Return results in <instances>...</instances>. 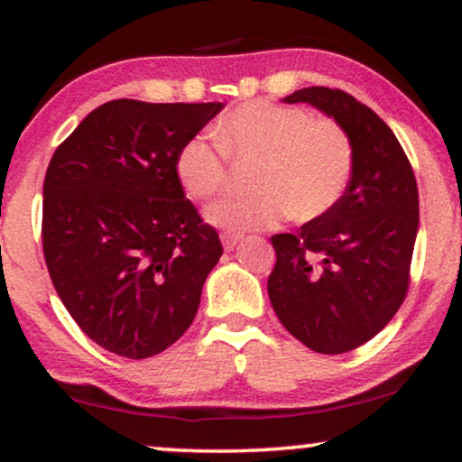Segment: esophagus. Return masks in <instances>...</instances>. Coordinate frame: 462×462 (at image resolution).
Instances as JSON below:
<instances>
[{
	"label": "esophagus",
	"mask_w": 462,
	"mask_h": 462,
	"mask_svg": "<svg viewBox=\"0 0 462 462\" xmlns=\"http://www.w3.org/2000/svg\"><path fill=\"white\" fill-rule=\"evenodd\" d=\"M242 233H231V231H225L223 236H220V239H223V245H225V250L226 252H231L233 248H236V245L242 242Z\"/></svg>",
	"instance_id": "1"
}]
</instances>
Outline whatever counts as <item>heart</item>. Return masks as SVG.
<instances>
[{
  "label": "heart",
  "instance_id": "obj_1",
  "mask_svg": "<svg viewBox=\"0 0 462 462\" xmlns=\"http://www.w3.org/2000/svg\"><path fill=\"white\" fill-rule=\"evenodd\" d=\"M217 141L193 136L176 155V176L193 199H212L229 185V160L254 162V191L231 195L208 210L212 225L254 231L290 212L296 220L324 217L343 198L353 172V144L334 119L300 106L250 100L225 113Z\"/></svg>",
  "mask_w": 462,
  "mask_h": 462
}]
</instances>
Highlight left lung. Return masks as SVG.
Listing matches in <instances>:
<instances>
[{"mask_svg":"<svg viewBox=\"0 0 462 462\" xmlns=\"http://www.w3.org/2000/svg\"><path fill=\"white\" fill-rule=\"evenodd\" d=\"M283 103L324 111L353 144L338 204L296 233L271 237L277 261L267 282L283 328L309 349L338 356L376 337L406 299L419 189L393 132L351 94L311 86Z\"/></svg>","mask_w":462,"mask_h":462,"instance_id":"1","label":"left lung"}]
</instances>
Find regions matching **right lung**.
Instances as JSON below:
<instances>
[{
    "label": "right lung",
    "mask_w": 462,
    "mask_h": 462,
    "mask_svg": "<svg viewBox=\"0 0 462 462\" xmlns=\"http://www.w3.org/2000/svg\"><path fill=\"white\" fill-rule=\"evenodd\" d=\"M223 103L119 98L59 144L43 180V256L88 338L130 359L174 345L223 254L185 198L176 155Z\"/></svg>",
    "instance_id": "add662e5"
}]
</instances>
